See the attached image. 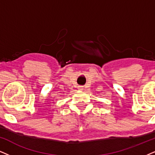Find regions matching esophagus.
Returning a JSON list of instances; mask_svg holds the SVG:
<instances>
[{
	"label": "esophagus",
	"mask_w": 155,
	"mask_h": 155,
	"mask_svg": "<svg viewBox=\"0 0 155 155\" xmlns=\"http://www.w3.org/2000/svg\"><path fill=\"white\" fill-rule=\"evenodd\" d=\"M78 89L79 90V91H83V86H81V85H80V86L78 87Z\"/></svg>",
	"instance_id": "obj_1"
}]
</instances>
